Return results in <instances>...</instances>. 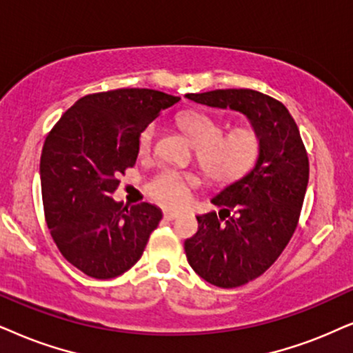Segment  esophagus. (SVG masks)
I'll return each mask as SVG.
<instances>
[{
  "mask_svg": "<svg viewBox=\"0 0 353 353\" xmlns=\"http://www.w3.org/2000/svg\"><path fill=\"white\" fill-rule=\"evenodd\" d=\"M177 216H179L177 212H171V210H166V212H164V218H166V220H174V218Z\"/></svg>",
  "mask_w": 353,
  "mask_h": 353,
  "instance_id": "obj_1",
  "label": "esophagus"
}]
</instances>
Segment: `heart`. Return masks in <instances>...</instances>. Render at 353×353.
Returning a JSON list of instances; mask_svg holds the SVG:
<instances>
[{"label":"heart","instance_id":"heart-1","mask_svg":"<svg viewBox=\"0 0 353 353\" xmlns=\"http://www.w3.org/2000/svg\"><path fill=\"white\" fill-rule=\"evenodd\" d=\"M181 130L197 148V161L203 172L218 184H230L251 171L261 154V135L251 125L238 127L228 133L220 120L200 110H185L177 117ZM154 125H148L140 135V150H150L154 138ZM192 174L164 169L148 182V192L156 202L179 207L195 185Z\"/></svg>","mask_w":353,"mask_h":353}]
</instances>
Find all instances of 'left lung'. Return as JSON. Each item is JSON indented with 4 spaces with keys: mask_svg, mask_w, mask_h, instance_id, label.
Here are the masks:
<instances>
[{
    "mask_svg": "<svg viewBox=\"0 0 353 353\" xmlns=\"http://www.w3.org/2000/svg\"><path fill=\"white\" fill-rule=\"evenodd\" d=\"M187 99L246 115L261 135V154L246 176L212 199L218 215H199V231L185 239L187 261L205 282L236 288L262 275L296 230L310 163L288 109L252 89H215Z\"/></svg>",
    "mask_w": 353,
    "mask_h": 353,
    "instance_id": "obj_1",
    "label": "left lung"
}]
</instances>
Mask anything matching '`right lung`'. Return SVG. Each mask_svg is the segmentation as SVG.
Masks as SVG:
<instances>
[{
  "instance_id": "1",
  "label": "right lung",
  "mask_w": 353,
  "mask_h": 353,
  "mask_svg": "<svg viewBox=\"0 0 353 353\" xmlns=\"http://www.w3.org/2000/svg\"><path fill=\"white\" fill-rule=\"evenodd\" d=\"M179 101L154 89H115L84 96L61 115L40 156L46 220L70 264L92 279L122 275L138 262L163 218L151 203L110 197L133 168L140 133Z\"/></svg>"
}]
</instances>
